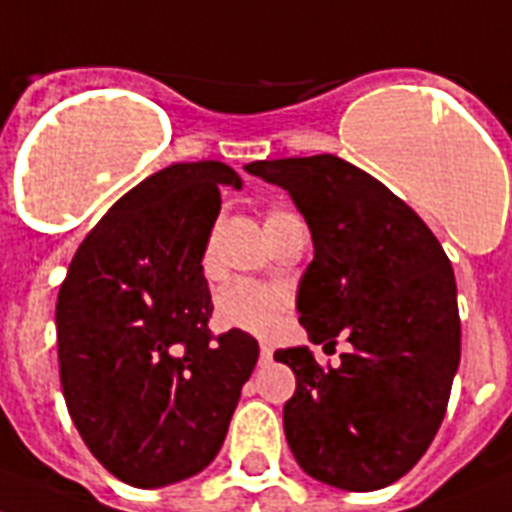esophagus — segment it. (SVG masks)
<instances>
[{
    "label": "esophagus",
    "mask_w": 512,
    "mask_h": 512,
    "mask_svg": "<svg viewBox=\"0 0 512 512\" xmlns=\"http://www.w3.org/2000/svg\"><path fill=\"white\" fill-rule=\"evenodd\" d=\"M270 359H273V349H270L268 343H263V346H260V364H268Z\"/></svg>",
    "instance_id": "esophagus-1"
}]
</instances>
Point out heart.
Segmentation results:
<instances>
[{
  "label": "heart",
  "mask_w": 512,
  "mask_h": 512,
  "mask_svg": "<svg viewBox=\"0 0 512 512\" xmlns=\"http://www.w3.org/2000/svg\"><path fill=\"white\" fill-rule=\"evenodd\" d=\"M286 216V213H270L268 218ZM289 307V294L283 289L263 286V283L236 281L218 294L216 312L218 320L226 328H239L255 336L273 333L281 315Z\"/></svg>",
  "instance_id": "obj_1"
}]
</instances>
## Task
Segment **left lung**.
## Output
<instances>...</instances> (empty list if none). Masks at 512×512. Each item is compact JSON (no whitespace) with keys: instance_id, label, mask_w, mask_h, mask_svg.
Masks as SVG:
<instances>
[{"instance_id":"obj_1","label":"left lung","mask_w":512,"mask_h":512,"mask_svg":"<svg viewBox=\"0 0 512 512\" xmlns=\"http://www.w3.org/2000/svg\"><path fill=\"white\" fill-rule=\"evenodd\" d=\"M289 192L315 257L296 294L312 343L346 333L322 369L309 346L276 351L296 375L283 429L312 479L375 492L409 474L435 440L461 362L458 291L445 249L401 197L338 156L247 163Z\"/></svg>"}]
</instances>
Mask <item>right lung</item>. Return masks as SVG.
<instances>
[{"instance_id": "right-lung-1", "label": "right lung", "mask_w": 512, "mask_h": 512, "mask_svg": "<svg viewBox=\"0 0 512 512\" xmlns=\"http://www.w3.org/2000/svg\"><path fill=\"white\" fill-rule=\"evenodd\" d=\"M221 161L174 163L111 205L72 257L57 299L62 393L106 471L140 489L200 474L221 450L257 341L213 338L203 255Z\"/></svg>"}]
</instances>
